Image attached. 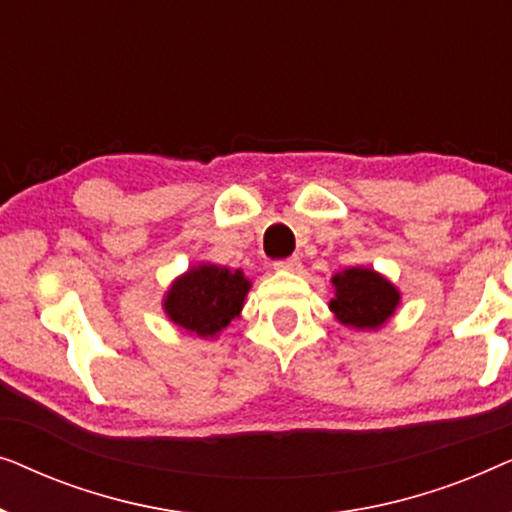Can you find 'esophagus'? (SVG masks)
<instances>
[{
  "label": "esophagus",
  "instance_id": "1",
  "mask_svg": "<svg viewBox=\"0 0 512 512\" xmlns=\"http://www.w3.org/2000/svg\"><path fill=\"white\" fill-rule=\"evenodd\" d=\"M300 268H303V263H300L298 256L282 258V261L275 263V270H279V272H300Z\"/></svg>",
  "mask_w": 512,
  "mask_h": 512
}]
</instances>
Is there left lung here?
Segmentation results:
<instances>
[{"label":"left lung","mask_w":512,"mask_h":512,"mask_svg":"<svg viewBox=\"0 0 512 512\" xmlns=\"http://www.w3.org/2000/svg\"><path fill=\"white\" fill-rule=\"evenodd\" d=\"M335 298L331 312L349 331H377L394 317L401 305V291L373 268H345L331 277Z\"/></svg>","instance_id":"obj_1"}]
</instances>
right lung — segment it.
<instances>
[{"label":"right lung","mask_w":512,"mask_h":512,"mask_svg":"<svg viewBox=\"0 0 512 512\" xmlns=\"http://www.w3.org/2000/svg\"><path fill=\"white\" fill-rule=\"evenodd\" d=\"M249 289L251 279L242 270L198 263L170 284L163 296V312L188 335L214 340L230 321L240 319Z\"/></svg>","instance_id":"right-lung-1"}]
</instances>
